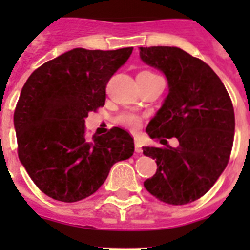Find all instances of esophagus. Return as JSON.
<instances>
[{
	"mask_svg": "<svg viewBox=\"0 0 250 250\" xmlns=\"http://www.w3.org/2000/svg\"><path fill=\"white\" fill-rule=\"evenodd\" d=\"M141 151H143V149H141L140 141L136 140V139H135V152H138V154H140Z\"/></svg>",
	"mask_w": 250,
	"mask_h": 250,
	"instance_id": "obj_1",
	"label": "esophagus"
}]
</instances>
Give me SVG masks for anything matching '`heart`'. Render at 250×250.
I'll return each instance as SVG.
<instances>
[{
	"instance_id": "heart-1",
	"label": "heart",
	"mask_w": 250,
	"mask_h": 250,
	"mask_svg": "<svg viewBox=\"0 0 250 250\" xmlns=\"http://www.w3.org/2000/svg\"><path fill=\"white\" fill-rule=\"evenodd\" d=\"M115 121L121 125V126L126 127L130 130H138L140 129L141 124H143V119L139 115L134 114V112H121L120 115L116 116Z\"/></svg>"
}]
</instances>
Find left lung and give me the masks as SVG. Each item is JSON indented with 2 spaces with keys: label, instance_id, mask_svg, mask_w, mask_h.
<instances>
[{
  "label": "left lung",
  "instance_id": "left-lung-1",
  "mask_svg": "<svg viewBox=\"0 0 250 250\" xmlns=\"http://www.w3.org/2000/svg\"><path fill=\"white\" fill-rule=\"evenodd\" d=\"M140 57L169 83L164 105L146 127L150 138L167 147H143L158 164L144 187L167 204L195 202L215 184L230 158L235 129L230 96L210 66L182 48L140 47ZM171 137L178 139L176 148L167 144Z\"/></svg>",
  "mask_w": 250,
  "mask_h": 250
}]
</instances>
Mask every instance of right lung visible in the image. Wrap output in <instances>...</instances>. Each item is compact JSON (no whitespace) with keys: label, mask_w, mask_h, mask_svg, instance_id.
Masks as SVG:
<instances>
[{"label":"right lung","mask_w":250,"mask_h":250,"mask_svg":"<svg viewBox=\"0 0 250 250\" xmlns=\"http://www.w3.org/2000/svg\"><path fill=\"white\" fill-rule=\"evenodd\" d=\"M132 47L74 48L36 68L22 87L13 123L22 165L40 190L59 202L92 195L115 163L134 154L129 132L85 134L90 111L105 105L106 85Z\"/></svg>","instance_id":"obj_1"}]
</instances>
